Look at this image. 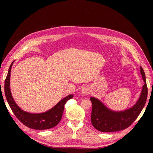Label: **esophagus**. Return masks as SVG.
<instances>
[{
  "label": "esophagus",
  "mask_w": 153,
  "mask_h": 153,
  "mask_svg": "<svg viewBox=\"0 0 153 153\" xmlns=\"http://www.w3.org/2000/svg\"><path fill=\"white\" fill-rule=\"evenodd\" d=\"M91 93V89L89 87L85 86L84 87L82 88V94L83 95H87Z\"/></svg>",
  "instance_id": "34e87169"
}]
</instances>
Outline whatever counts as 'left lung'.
Segmentation results:
<instances>
[{
  "label": "left lung",
  "instance_id": "8db88e82",
  "mask_svg": "<svg viewBox=\"0 0 153 153\" xmlns=\"http://www.w3.org/2000/svg\"><path fill=\"white\" fill-rule=\"evenodd\" d=\"M140 73L144 85L142 86L137 101L131 108L123 111H114L108 108L98 98L91 97L92 103L91 123L97 130L101 132L121 131L129 127L135 121L144 106L147 97L146 75L141 66Z\"/></svg>",
  "mask_w": 153,
  "mask_h": 153
}]
</instances>
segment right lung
<instances>
[{
  "instance_id": "obj_1",
  "label": "right lung",
  "mask_w": 153,
  "mask_h": 153,
  "mask_svg": "<svg viewBox=\"0 0 153 153\" xmlns=\"http://www.w3.org/2000/svg\"><path fill=\"white\" fill-rule=\"evenodd\" d=\"M13 62L14 61L9 68L7 75L4 82V92H5L7 103L14 114L25 126L32 129L43 130V129L52 128L57 126L62 118L64 105L68 100L73 98V95L69 94L67 96L57 103V105H55L53 108L45 112L33 114L25 112L17 105L13 98L10 89L11 69Z\"/></svg>"
}]
</instances>
